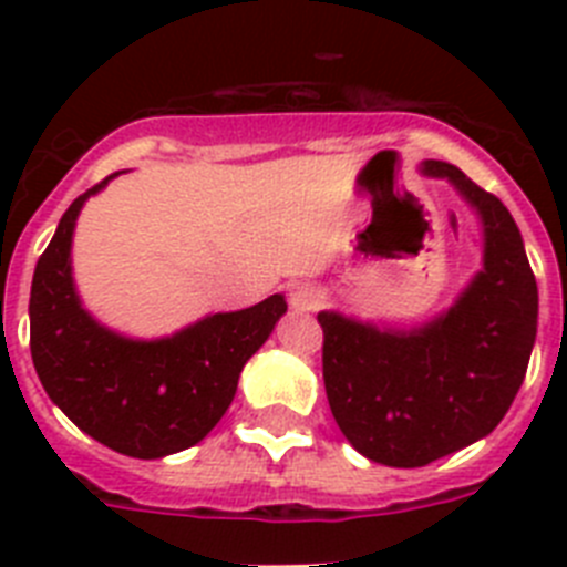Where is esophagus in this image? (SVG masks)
I'll use <instances>...</instances> for the list:
<instances>
[{"mask_svg":"<svg viewBox=\"0 0 567 567\" xmlns=\"http://www.w3.org/2000/svg\"><path fill=\"white\" fill-rule=\"evenodd\" d=\"M320 303H323V292L318 287H312V284H298L289 292V307H292V312H315Z\"/></svg>","mask_w":567,"mask_h":567,"instance_id":"34e87169","label":"esophagus"}]
</instances>
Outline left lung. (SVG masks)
<instances>
[{
  "label": "left lung",
  "instance_id": "8db88e82",
  "mask_svg": "<svg viewBox=\"0 0 567 567\" xmlns=\"http://www.w3.org/2000/svg\"><path fill=\"white\" fill-rule=\"evenodd\" d=\"M477 215L483 269L420 327H378L318 312L334 423L372 463L420 468L488 437L525 380L539 295L523 235L497 195L449 162H423Z\"/></svg>",
  "mask_w": 567,
  "mask_h": 567
}]
</instances>
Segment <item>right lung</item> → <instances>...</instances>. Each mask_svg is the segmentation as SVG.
Returning a JSON list of instances; mask_svg holds the SVG:
<instances>
[{
    "mask_svg": "<svg viewBox=\"0 0 567 567\" xmlns=\"http://www.w3.org/2000/svg\"><path fill=\"white\" fill-rule=\"evenodd\" d=\"M124 173V169H122ZM79 195L42 252L30 287V354L44 392L73 423L118 454L158 460L202 443L224 417L240 369L287 312L284 295L215 312L167 338H127L84 309L73 280Z\"/></svg>",
    "mask_w": 567,
    "mask_h": 567,
    "instance_id": "right-lung-1",
    "label": "right lung"
}]
</instances>
